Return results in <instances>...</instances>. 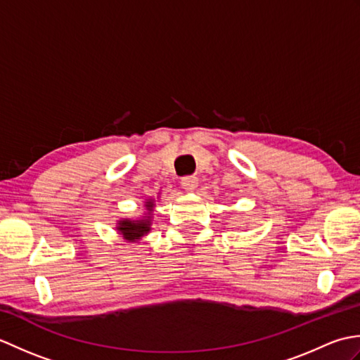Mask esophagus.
Segmentation results:
<instances>
[{"label":"esophagus","instance_id":"esophagus-1","mask_svg":"<svg viewBox=\"0 0 360 360\" xmlns=\"http://www.w3.org/2000/svg\"><path fill=\"white\" fill-rule=\"evenodd\" d=\"M181 186L187 192H193V190L198 187V178L196 176H184V178L181 179Z\"/></svg>","mask_w":360,"mask_h":360}]
</instances>
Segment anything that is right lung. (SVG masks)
Wrapping results in <instances>:
<instances>
[{"instance_id": "1", "label": "right lung", "mask_w": 360, "mask_h": 360, "mask_svg": "<svg viewBox=\"0 0 360 360\" xmlns=\"http://www.w3.org/2000/svg\"><path fill=\"white\" fill-rule=\"evenodd\" d=\"M147 209L151 210L153 204L151 201H148ZM119 231L124 235V238L128 241H136L139 240L142 235L147 233L150 231V221L148 219H142V221H129V219H124L119 223Z\"/></svg>"}]
</instances>
